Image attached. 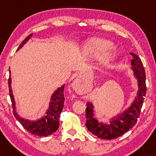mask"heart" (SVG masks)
<instances>
[{"label":"heart","mask_w":156,"mask_h":156,"mask_svg":"<svg viewBox=\"0 0 156 156\" xmlns=\"http://www.w3.org/2000/svg\"><path fill=\"white\" fill-rule=\"evenodd\" d=\"M112 48L113 43L109 40L103 38H92L86 42L83 50L85 54L90 58H98L104 53L101 55V64L105 67L109 65L115 57L114 52L108 51Z\"/></svg>","instance_id":"obj_1"}]
</instances>
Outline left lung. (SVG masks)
<instances>
[{
	"label": "left lung",
	"mask_w": 156,
	"mask_h": 156,
	"mask_svg": "<svg viewBox=\"0 0 156 156\" xmlns=\"http://www.w3.org/2000/svg\"><path fill=\"white\" fill-rule=\"evenodd\" d=\"M133 56L130 67L137 80L138 92L131 105L122 113L117 114L109 123L99 122L94 117V105L88 102L86 108V126L89 132L102 139H113L121 136L136 125L139 117L144 97L146 94V76L142 62L136 54L130 53Z\"/></svg>",
	"instance_id": "8db88e82"
}]
</instances>
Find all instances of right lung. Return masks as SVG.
I'll list each match as a JSON object with an SVG mask.
<instances>
[{
	"label": "right lung",
	"mask_w": 156,
	"mask_h": 156,
	"mask_svg": "<svg viewBox=\"0 0 156 156\" xmlns=\"http://www.w3.org/2000/svg\"><path fill=\"white\" fill-rule=\"evenodd\" d=\"M32 36H33V34L28 35L21 42L20 45L17 48V51H19L21 48H23V46L29 40L30 38H31ZM8 83L14 115H15L16 119L20 122V123L24 127L25 129L28 130L31 134L39 136H47L51 135L58 130V127H59V117L61 112L63 109L64 103V84L61 87H58L53 93L51 98V101L49 103V106H48V108L43 117H40L38 119H36V120H29V119L21 117L16 111L15 101L12 89V78H11L10 69Z\"/></svg>",
	"instance_id": "right-lung-1"
}]
</instances>
